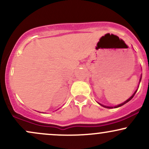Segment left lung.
I'll use <instances>...</instances> for the list:
<instances>
[{
	"mask_svg": "<svg viewBox=\"0 0 149 149\" xmlns=\"http://www.w3.org/2000/svg\"><path fill=\"white\" fill-rule=\"evenodd\" d=\"M141 76H141V78H140V79H139V83H140V82H141ZM138 86H139V85H138ZM138 88H139V87H138ZM137 90L138 89H136V90H135V92H134V93H133V95H132V96L130 97L129 99H128V100H127L126 101H125L124 102H123L122 104H118V105H117V106H115V107H108V106H105V105H103V104H100V103H99V102H97V103H98L99 104H100V105H101L102 106V107H104V108H107V109H113V108H118V107H122L123 105H124V104H125L126 103H127L128 102H130V101L133 98V97L134 96V95L135 94H136V91H137Z\"/></svg>",
	"mask_w": 149,
	"mask_h": 149,
	"instance_id": "1",
	"label": "left lung"
}]
</instances>
